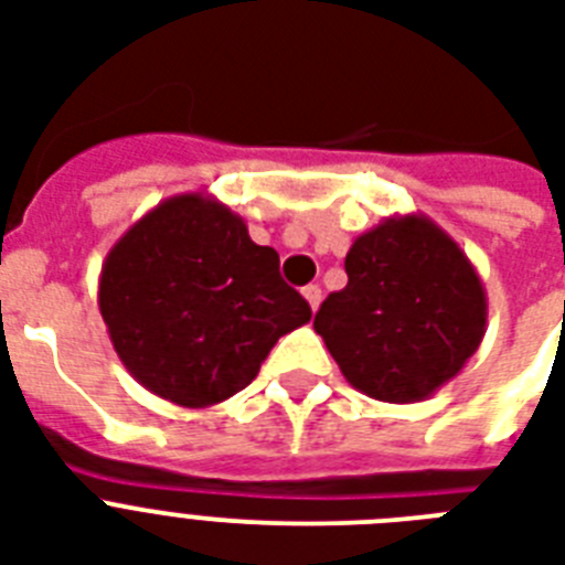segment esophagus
Instances as JSON below:
<instances>
[{
    "label": "esophagus",
    "mask_w": 565,
    "mask_h": 565,
    "mask_svg": "<svg viewBox=\"0 0 565 565\" xmlns=\"http://www.w3.org/2000/svg\"><path fill=\"white\" fill-rule=\"evenodd\" d=\"M301 296L308 299L310 310H317L319 305H322V290H319V284H308V287L301 290Z\"/></svg>",
    "instance_id": "1"
}]
</instances>
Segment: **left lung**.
Here are the masks:
<instances>
[{"label":"left lung","instance_id":"8db88e82","mask_svg":"<svg viewBox=\"0 0 565 565\" xmlns=\"http://www.w3.org/2000/svg\"><path fill=\"white\" fill-rule=\"evenodd\" d=\"M345 284L313 328L345 381L390 404L448 384L487 334V290L466 252L425 213L386 216L354 239Z\"/></svg>","mask_w":565,"mask_h":565}]
</instances>
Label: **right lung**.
<instances>
[{
    "label": "right lung",
    "instance_id": "right-lung-1",
    "mask_svg": "<svg viewBox=\"0 0 565 565\" xmlns=\"http://www.w3.org/2000/svg\"><path fill=\"white\" fill-rule=\"evenodd\" d=\"M99 313L137 384L193 411L252 384L278 337L310 322L278 252L207 193L163 199L110 246Z\"/></svg>",
    "mask_w": 565,
    "mask_h": 565
}]
</instances>
